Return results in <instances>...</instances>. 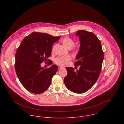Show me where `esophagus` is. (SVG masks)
Returning <instances> with one entry per match:
<instances>
[{"label": "esophagus", "mask_w": 124, "mask_h": 124, "mask_svg": "<svg viewBox=\"0 0 124 124\" xmlns=\"http://www.w3.org/2000/svg\"><path fill=\"white\" fill-rule=\"evenodd\" d=\"M59 70H61L62 69H64L65 68L63 67H61V66H59Z\"/></svg>", "instance_id": "obj_1"}]
</instances>
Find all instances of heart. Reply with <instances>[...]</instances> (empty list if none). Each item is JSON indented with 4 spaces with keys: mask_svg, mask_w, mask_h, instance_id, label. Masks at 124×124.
<instances>
[{
    "mask_svg": "<svg viewBox=\"0 0 124 124\" xmlns=\"http://www.w3.org/2000/svg\"><path fill=\"white\" fill-rule=\"evenodd\" d=\"M62 43L64 46L68 49H70L71 48L73 47L75 44L74 41L71 39V38L66 37L64 38L62 40ZM54 49V47L53 48V50ZM71 56L69 55L59 57L56 58L54 60V62L56 64L59 65L60 66H65L67 65L68 62L71 60Z\"/></svg>",
    "mask_w": 124,
    "mask_h": 124,
    "instance_id": "1",
    "label": "heart"
}]
</instances>
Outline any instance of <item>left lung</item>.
<instances>
[{
    "label": "left lung",
    "mask_w": 124,
    "mask_h": 124,
    "mask_svg": "<svg viewBox=\"0 0 124 124\" xmlns=\"http://www.w3.org/2000/svg\"><path fill=\"white\" fill-rule=\"evenodd\" d=\"M80 46L74 63L79 66L76 71L72 67H66L67 75L64 81L66 87L76 93L88 91L98 80L100 75L104 54L100 41L92 32L78 31Z\"/></svg>",
    "instance_id": "left-lung-1"
}]
</instances>
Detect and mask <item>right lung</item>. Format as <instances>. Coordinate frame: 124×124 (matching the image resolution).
Segmentation results:
<instances>
[{"instance_id": "right-lung-1", "label": "right lung", "mask_w": 124, "mask_h": 124, "mask_svg": "<svg viewBox=\"0 0 124 124\" xmlns=\"http://www.w3.org/2000/svg\"><path fill=\"white\" fill-rule=\"evenodd\" d=\"M60 38L33 32L24 38L18 47L15 54V71L21 84L31 93L40 94L50 86L58 67L53 65L46 69L40 64L49 60L48 58L51 56L53 45ZM52 63L50 61L49 65Z\"/></svg>"}]
</instances>
